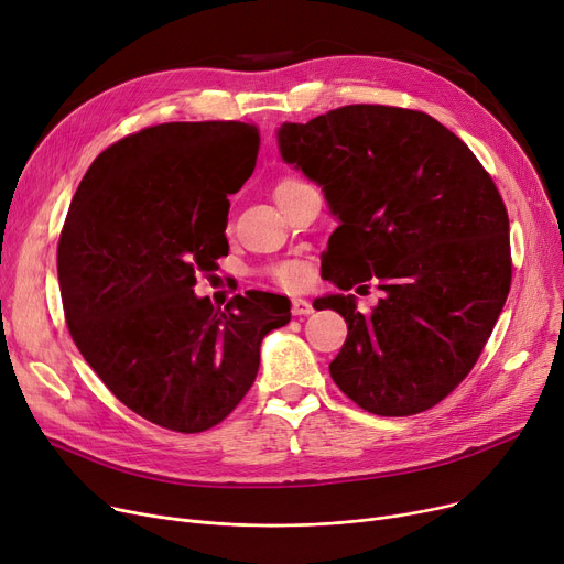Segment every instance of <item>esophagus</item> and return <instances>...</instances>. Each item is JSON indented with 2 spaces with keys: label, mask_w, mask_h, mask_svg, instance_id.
I'll return each instance as SVG.
<instances>
[{
  "label": "esophagus",
  "mask_w": 564,
  "mask_h": 564,
  "mask_svg": "<svg viewBox=\"0 0 564 564\" xmlns=\"http://www.w3.org/2000/svg\"><path fill=\"white\" fill-rule=\"evenodd\" d=\"M313 313V304L304 297H294L292 300V315H311Z\"/></svg>",
  "instance_id": "34e87169"
}]
</instances>
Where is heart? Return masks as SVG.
Wrapping results in <instances>:
<instances>
[{"label":"heart","mask_w":564,"mask_h":564,"mask_svg":"<svg viewBox=\"0 0 564 564\" xmlns=\"http://www.w3.org/2000/svg\"><path fill=\"white\" fill-rule=\"evenodd\" d=\"M302 185H306V183L300 181V177L285 175V177H281V181L276 183L274 196H281V194H285V192H290V189H297V187H302ZM264 274L270 276L274 283L294 290V288H302V285L306 283V279H308V267H306V262L300 260V258H288V260L272 262V264L264 270Z\"/></svg>","instance_id":"1"}]
</instances>
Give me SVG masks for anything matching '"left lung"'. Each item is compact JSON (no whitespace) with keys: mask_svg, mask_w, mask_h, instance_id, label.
Listing matches in <instances>:
<instances>
[{"mask_svg":"<svg viewBox=\"0 0 564 564\" xmlns=\"http://www.w3.org/2000/svg\"><path fill=\"white\" fill-rule=\"evenodd\" d=\"M279 145L340 219L324 279L383 290L370 313L351 294L315 302L347 322L329 366L338 389L377 416L432 409L476 366L510 292V219L491 175L436 118L389 105L285 123Z\"/></svg>","mask_w":564,"mask_h":564,"instance_id":"1","label":"left lung"}]
</instances>
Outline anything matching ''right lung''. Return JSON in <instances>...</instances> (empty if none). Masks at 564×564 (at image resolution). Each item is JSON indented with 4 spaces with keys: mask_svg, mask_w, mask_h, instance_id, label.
<instances>
[{
    "mask_svg": "<svg viewBox=\"0 0 564 564\" xmlns=\"http://www.w3.org/2000/svg\"><path fill=\"white\" fill-rule=\"evenodd\" d=\"M242 121L160 123L118 139L73 196L56 249L68 332L105 387L141 419L198 434L242 402L260 343L290 302L249 290L226 308L194 294L228 256V194L256 169Z\"/></svg>",
    "mask_w": 564,
    "mask_h": 564,
    "instance_id": "add662e5",
    "label": "right lung"
}]
</instances>
